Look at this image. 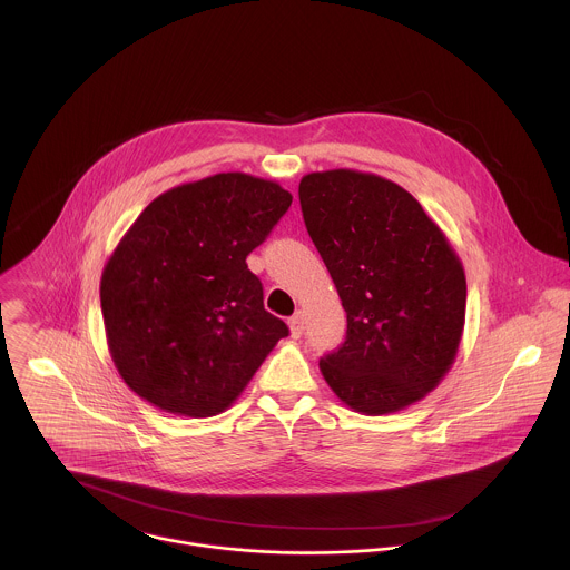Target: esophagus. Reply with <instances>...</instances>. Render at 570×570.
Returning <instances> with one entry per match:
<instances>
[{"instance_id":"1","label":"esophagus","mask_w":570,"mask_h":570,"mask_svg":"<svg viewBox=\"0 0 570 570\" xmlns=\"http://www.w3.org/2000/svg\"><path fill=\"white\" fill-rule=\"evenodd\" d=\"M289 331L294 337H301L303 331H305V312H296L292 318H289Z\"/></svg>"}]
</instances>
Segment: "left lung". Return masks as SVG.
<instances>
[{
  "instance_id": "left-lung-1",
  "label": "left lung",
  "mask_w": 570,
  "mask_h": 570,
  "mask_svg": "<svg viewBox=\"0 0 570 570\" xmlns=\"http://www.w3.org/2000/svg\"><path fill=\"white\" fill-rule=\"evenodd\" d=\"M298 197L346 312L342 346L321 360L326 384L373 416L421 402L459 353L468 301L459 254L421 204L380 175L309 173Z\"/></svg>"
}]
</instances>
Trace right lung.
<instances>
[{
	"mask_svg": "<svg viewBox=\"0 0 570 570\" xmlns=\"http://www.w3.org/2000/svg\"><path fill=\"white\" fill-rule=\"evenodd\" d=\"M289 204L272 179L217 173L166 190L140 213L100 278L109 353L138 397L204 419L244 393L289 333L265 312L245 256Z\"/></svg>",
	"mask_w": 570,
	"mask_h": 570,
	"instance_id": "1",
	"label": "right lung"
}]
</instances>
